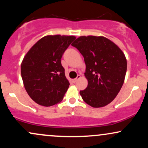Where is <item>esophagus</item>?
<instances>
[{
	"label": "esophagus",
	"instance_id": "34e87169",
	"mask_svg": "<svg viewBox=\"0 0 148 148\" xmlns=\"http://www.w3.org/2000/svg\"><path fill=\"white\" fill-rule=\"evenodd\" d=\"M80 78H81V76H80V75H77V77H76V79H73V82H74V83L76 82V81H77V80L79 79H80Z\"/></svg>",
	"mask_w": 148,
	"mask_h": 148
}]
</instances>
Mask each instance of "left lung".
Listing matches in <instances>:
<instances>
[{"mask_svg":"<svg viewBox=\"0 0 148 148\" xmlns=\"http://www.w3.org/2000/svg\"><path fill=\"white\" fill-rule=\"evenodd\" d=\"M84 58L87 88L80 91L84 101L94 108L111 103L123 86L127 72L125 54L104 37L81 36L72 45Z\"/></svg>","mask_w":148,"mask_h":148,"instance_id":"obj_1","label":"left lung"}]
</instances>
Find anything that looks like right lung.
Returning <instances> with one entry per match:
<instances>
[{"instance_id": "add662e5", "label": "right lung", "mask_w": 148, "mask_h": 148, "mask_svg": "<svg viewBox=\"0 0 148 148\" xmlns=\"http://www.w3.org/2000/svg\"><path fill=\"white\" fill-rule=\"evenodd\" d=\"M75 39L74 36L47 35L25 56L21 65L23 85L28 95L38 104L51 106L63 99L69 83L61 58Z\"/></svg>"}]
</instances>
